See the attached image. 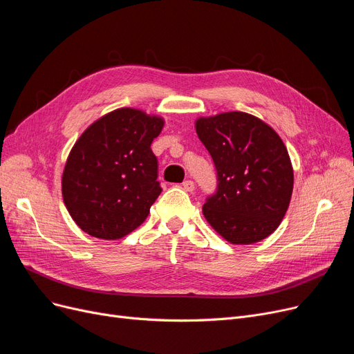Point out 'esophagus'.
<instances>
[{
	"label": "esophagus",
	"mask_w": 354,
	"mask_h": 354,
	"mask_svg": "<svg viewBox=\"0 0 354 354\" xmlns=\"http://www.w3.org/2000/svg\"><path fill=\"white\" fill-rule=\"evenodd\" d=\"M183 189L186 192H193L194 190V183L192 180H186L183 183Z\"/></svg>",
	"instance_id": "obj_1"
}]
</instances>
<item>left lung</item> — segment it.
<instances>
[{"instance_id": "8db88e82", "label": "left lung", "mask_w": 354, "mask_h": 354, "mask_svg": "<svg viewBox=\"0 0 354 354\" xmlns=\"http://www.w3.org/2000/svg\"><path fill=\"white\" fill-rule=\"evenodd\" d=\"M194 127L217 170V192L206 200L205 218L233 245L268 238L287 213L294 189L281 137L259 118L239 111L200 116Z\"/></svg>"}]
</instances>
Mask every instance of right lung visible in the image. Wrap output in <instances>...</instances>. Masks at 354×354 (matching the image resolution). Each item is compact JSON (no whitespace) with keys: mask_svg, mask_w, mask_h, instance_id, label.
Returning <instances> with one entry per match:
<instances>
[{"mask_svg":"<svg viewBox=\"0 0 354 354\" xmlns=\"http://www.w3.org/2000/svg\"><path fill=\"white\" fill-rule=\"evenodd\" d=\"M162 127L161 116L120 108L83 131L62 176L66 209L83 232L116 241L144 223L161 193L151 142Z\"/></svg>","mask_w":354,"mask_h":354,"instance_id":"right-lung-1","label":"right lung"}]
</instances>
